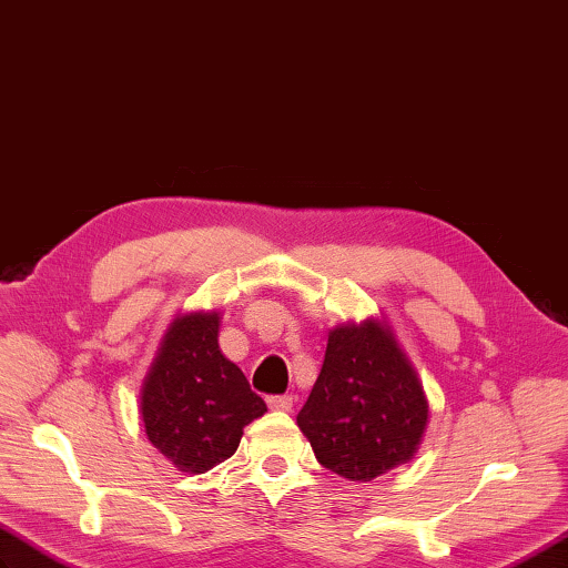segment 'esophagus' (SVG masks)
<instances>
[{"label": "esophagus", "mask_w": 568, "mask_h": 568, "mask_svg": "<svg viewBox=\"0 0 568 568\" xmlns=\"http://www.w3.org/2000/svg\"><path fill=\"white\" fill-rule=\"evenodd\" d=\"M267 406H270L272 410L286 413V410L294 408V396H270V398H267Z\"/></svg>", "instance_id": "34e87169"}]
</instances>
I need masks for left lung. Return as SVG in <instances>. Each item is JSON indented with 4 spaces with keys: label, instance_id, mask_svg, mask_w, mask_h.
Here are the masks:
<instances>
[{
    "label": "left lung",
    "instance_id": "8db88e82",
    "mask_svg": "<svg viewBox=\"0 0 568 568\" xmlns=\"http://www.w3.org/2000/svg\"><path fill=\"white\" fill-rule=\"evenodd\" d=\"M430 403L384 318L335 325L296 425L313 455L349 481H372L418 452Z\"/></svg>",
    "mask_w": 568,
    "mask_h": 568
}]
</instances>
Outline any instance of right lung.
<instances>
[{"label":"right lung","instance_id":"obj_1","mask_svg":"<svg viewBox=\"0 0 568 568\" xmlns=\"http://www.w3.org/2000/svg\"><path fill=\"white\" fill-rule=\"evenodd\" d=\"M221 311L178 313L141 386V420L180 471L206 474L235 455L243 427L267 413L219 345Z\"/></svg>","mask_w":568,"mask_h":568}]
</instances>
